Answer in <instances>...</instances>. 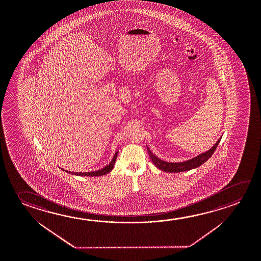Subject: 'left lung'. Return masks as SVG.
<instances>
[{
	"instance_id": "8db88e82",
	"label": "left lung",
	"mask_w": 261,
	"mask_h": 261,
	"mask_svg": "<svg viewBox=\"0 0 261 261\" xmlns=\"http://www.w3.org/2000/svg\"><path fill=\"white\" fill-rule=\"evenodd\" d=\"M220 142V139H218V141L214 145L212 148H210L208 151H206L205 153L199 154L196 158H192L188 161L181 163H169L163 161L160 158L155 156L149 148L147 147L148 154H149L150 159L152 160V162L154 163V166L159 168L162 171L167 172V173H179V172L188 171L193 168L200 167L201 165H203L204 163L208 160L211 155L214 154L215 150L218 147V144Z\"/></svg>"
}]
</instances>
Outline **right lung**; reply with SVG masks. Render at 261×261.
Listing matches in <instances>:
<instances>
[{
    "mask_svg": "<svg viewBox=\"0 0 261 261\" xmlns=\"http://www.w3.org/2000/svg\"><path fill=\"white\" fill-rule=\"evenodd\" d=\"M117 154H118V152H116V154H115L111 162L109 163V165H107V167H103L102 169L97 170V171L84 172V173H82V172H79V173L76 172L75 173V172L68 171V170H64V171L67 172L69 174H72V175H81V176H100V175H107V173H109L113 169L114 165H115V163L116 161V158H117Z\"/></svg>",
    "mask_w": 261,
    "mask_h": 261,
    "instance_id": "add662e5",
    "label": "right lung"
}]
</instances>
